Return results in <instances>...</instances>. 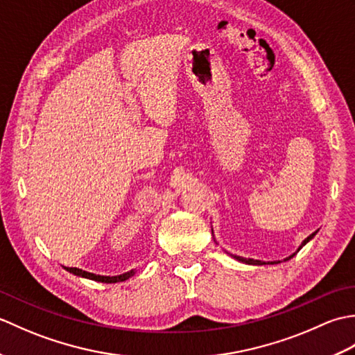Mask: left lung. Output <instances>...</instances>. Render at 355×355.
I'll use <instances>...</instances> for the list:
<instances>
[{
	"label": "left lung",
	"instance_id": "obj_1",
	"mask_svg": "<svg viewBox=\"0 0 355 355\" xmlns=\"http://www.w3.org/2000/svg\"><path fill=\"white\" fill-rule=\"evenodd\" d=\"M314 235H315V233H313V235L308 236V238L304 241V243H302V245H300V248H302V247H304V245L308 243V241L313 239V236H314ZM294 254H296V253H294ZM294 254H291L290 258H286V261L291 259ZM235 258H236L238 261H241V262H245V263H253V266H262V263H266V262H262V261H254V259H245V258H241V256H235ZM271 263H273V262H271Z\"/></svg>",
	"mask_w": 355,
	"mask_h": 355
}]
</instances>
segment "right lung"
I'll return each mask as SVG.
<instances>
[{"mask_svg":"<svg viewBox=\"0 0 355 355\" xmlns=\"http://www.w3.org/2000/svg\"><path fill=\"white\" fill-rule=\"evenodd\" d=\"M67 271H70V273L76 275V276H82V277H87V279H92V281H97V282H105V284H114V282H123L126 281L128 277L132 276V271L130 273H125V275H120V276H99V275H93V273H88V271H84L80 268H73V267H64Z\"/></svg>","mask_w":355,"mask_h":355,"instance_id":"obj_1","label":"right lung"}]
</instances>
